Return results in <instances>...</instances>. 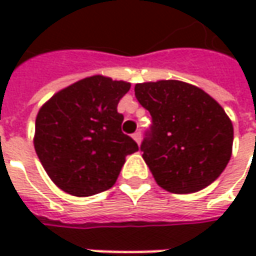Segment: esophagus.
Segmentation results:
<instances>
[{
    "instance_id": "1",
    "label": "esophagus",
    "mask_w": 256,
    "mask_h": 256,
    "mask_svg": "<svg viewBox=\"0 0 256 256\" xmlns=\"http://www.w3.org/2000/svg\"><path fill=\"white\" fill-rule=\"evenodd\" d=\"M132 138L135 140V142L140 145V144H141V140H142V134L140 132V131H136L135 134H132Z\"/></svg>"
}]
</instances>
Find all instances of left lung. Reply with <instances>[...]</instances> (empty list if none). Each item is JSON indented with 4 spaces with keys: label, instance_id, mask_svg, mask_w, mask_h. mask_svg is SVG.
I'll return each mask as SVG.
<instances>
[{
    "label": "left lung",
    "instance_id": "left-lung-1",
    "mask_svg": "<svg viewBox=\"0 0 256 256\" xmlns=\"http://www.w3.org/2000/svg\"><path fill=\"white\" fill-rule=\"evenodd\" d=\"M135 96L152 118L141 151L161 188L191 194L221 175L231 160L234 128L214 98L174 80L136 84Z\"/></svg>",
    "mask_w": 256,
    "mask_h": 256
}]
</instances>
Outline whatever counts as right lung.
I'll return each mask as SVG.
<instances>
[{"mask_svg": "<svg viewBox=\"0 0 256 256\" xmlns=\"http://www.w3.org/2000/svg\"><path fill=\"white\" fill-rule=\"evenodd\" d=\"M131 84L94 75L56 92L35 120V152L54 184L75 196L112 186L138 144L121 131L120 100Z\"/></svg>", "mask_w": 256, "mask_h": 256, "instance_id": "right-lung-1", "label": "right lung"}]
</instances>
